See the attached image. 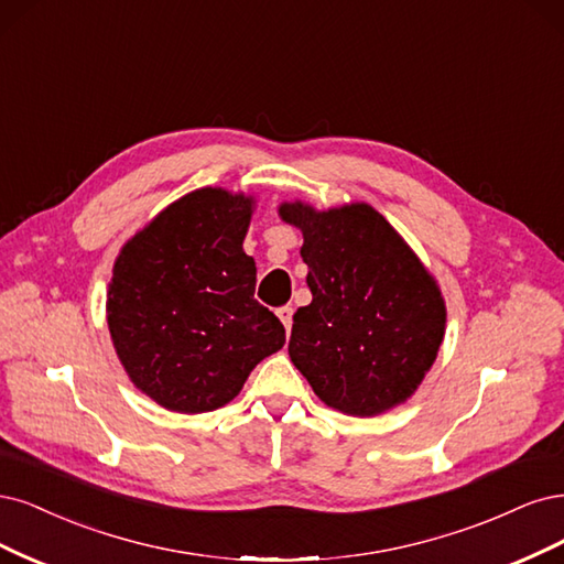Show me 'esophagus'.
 <instances>
[{
    "instance_id": "obj_1",
    "label": "esophagus",
    "mask_w": 564,
    "mask_h": 564,
    "mask_svg": "<svg viewBox=\"0 0 564 564\" xmlns=\"http://www.w3.org/2000/svg\"><path fill=\"white\" fill-rule=\"evenodd\" d=\"M279 318H281V323L285 325V330H290L293 328V306L290 304H283V306H279Z\"/></svg>"
}]
</instances>
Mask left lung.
<instances>
[{
	"label": "left lung",
	"mask_w": 564,
	"mask_h": 564,
	"mask_svg": "<svg viewBox=\"0 0 564 564\" xmlns=\"http://www.w3.org/2000/svg\"><path fill=\"white\" fill-rule=\"evenodd\" d=\"M304 234L312 304L293 316L288 354L325 405L372 416L403 403L433 366L445 304L398 231L366 204L316 213L283 204Z\"/></svg>",
	"instance_id": "left-lung-1"
}]
</instances>
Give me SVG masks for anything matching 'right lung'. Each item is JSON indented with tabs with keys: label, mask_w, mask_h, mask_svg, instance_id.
<instances>
[{
	"label": "right lung",
	"mask_w": 564,
	"mask_h": 564,
	"mask_svg": "<svg viewBox=\"0 0 564 564\" xmlns=\"http://www.w3.org/2000/svg\"><path fill=\"white\" fill-rule=\"evenodd\" d=\"M252 202L196 189L123 246L107 297L115 349L133 384L163 408L208 412L241 391L285 341L256 300L243 239Z\"/></svg>",
	"instance_id": "right-lung-1"
}]
</instances>
